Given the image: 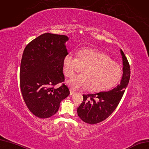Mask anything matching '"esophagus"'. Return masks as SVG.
<instances>
[{"label":"esophagus","mask_w":149,"mask_h":149,"mask_svg":"<svg viewBox=\"0 0 149 149\" xmlns=\"http://www.w3.org/2000/svg\"><path fill=\"white\" fill-rule=\"evenodd\" d=\"M75 94V92L73 91V90L70 89V95H73V94Z\"/></svg>","instance_id":"obj_1"}]
</instances>
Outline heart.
<instances>
[{
    "label": "heart",
    "mask_w": 149,
    "mask_h": 149,
    "mask_svg": "<svg viewBox=\"0 0 149 149\" xmlns=\"http://www.w3.org/2000/svg\"><path fill=\"white\" fill-rule=\"evenodd\" d=\"M83 69V74L68 81V84L74 89L88 87V89L92 92L106 90L118 83L123 74L118 63L97 50L82 49L78 52V57L68 55L64 58V73L68 78H72Z\"/></svg>",
    "instance_id": "1"
}]
</instances>
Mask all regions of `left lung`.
<instances>
[{
	"label": "left lung",
	"mask_w": 149,
	"mask_h": 149,
	"mask_svg": "<svg viewBox=\"0 0 149 149\" xmlns=\"http://www.w3.org/2000/svg\"><path fill=\"white\" fill-rule=\"evenodd\" d=\"M120 51L123 64V74L120 83L110 91L83 95V102L77 112L80 118L87 123L97 124L107 119L116 109L124 94L130 81L131 71L124 52L121 49Z\"/></svg>",
	"instance_id": "1"
}]
</instances>
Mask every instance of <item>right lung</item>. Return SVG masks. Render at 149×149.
<instances>
[{"mask_svg":"<svg viewBox=\"0 0 149 149\" xmlns=\"http://www.w3.org/2000/svg\"><path fill=\"white\" fill-rule=\"evenodd\" d=\"M65 35L44 33L31 41L23 51L19 71L23 98L29 111L47 118L58 110L61 100L70 94L63 83V59L67 55Z\"/></svg>","mask_w":149,"mask_h":149,"instance_id":"add662e5","label":"right lung"}]
</instances>
